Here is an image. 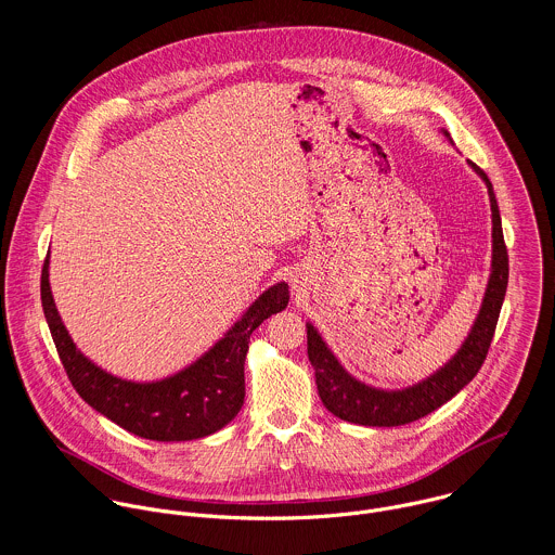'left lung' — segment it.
<instances>
[{"mask_svg": "<svg viewBox=\"0 0 555 555\" xmlns=\"http://www.w3.org/2000/svg\"><path fill=\"white\" fill-rule=\"evenodd\" d=\"M476 172L487 183L489 201H491V222H493V260H491V278L487 284V293L482 299V308L478 312L475 326L464 341L462 350L431 378L403 389V391H380L361 385L354 380L331 354L317 328L308 324V357L317 372V385L324 408L339 416L341 421L370 425V427H397L412 423L453 396H457L480 370L485 357L489 352L495 324L502 310V301L508 284V251L502 235L500 209L495 203V194L487 175L476 166Z\"/></svg>", "mask_w": 555, "mask_h": 555, "instance_id": "left-lung-1", "label": "left lung"}]
</instances>
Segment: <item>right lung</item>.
Listing matches in <instances>:
<instances>
[{
  "mask_svg": "<svg viewBox=\"0 0 555 555\" xmlns=\"http://www.w3.org/2000/svg\"><path fill=\"white\" fill-rule=\"evenodd\" d=\"M40 295L55 348L77 393L126 431L158 442L205 438L237 416L245 397L243 365L249 335L288 304V286H271L203 359L166 380L141 385L102 372L77 350L51 295L49 254Z\"/></svg>",
  "mask_w": 555,
  "mask_h": 555,
  "instance_id": "obj_1",
  "label": "right lung"
}]
</instances>
